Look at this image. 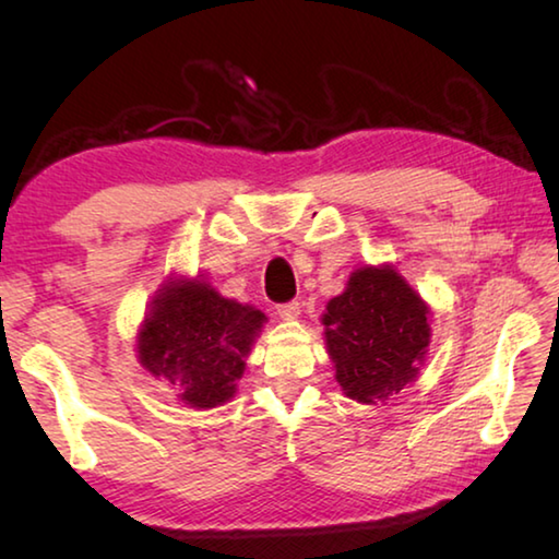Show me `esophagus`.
<instances>
[{"label":"esophagus","instance_id":"obj_1","mask_svg":"<svg viewBox=\"0 0 559 559\" xmlns=\"http://www.w3.org/2000/svg\"><path fill=\"white\" fill-rule=\"evenodd\" d=\"M276 313L286 320H296L300 316V302L298 300H288V302H281L276 306Z\"/></svg>","mask_w":559,"mask_h":559}]
</instances>
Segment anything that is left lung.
<instances>
[{
  "mask_svg": "<svg viewBox=\"0 0 559 559\" xmlns=\"http://www.w3.org/2000/svg\"><path fill=\"white\" fill-rule=\"evenodd\" d=\"M429 310L392 269H359L323 316L335 377L349 400L374 404L409 384L429 345Z\"/></svg>",
  "mask_w": 559,
  "mask_h": 559,
  "instance_id": "obj_1",
  "label": "left lung"
}]
</instances>
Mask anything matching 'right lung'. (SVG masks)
<instances>
[{"mask_svg":"<svg viewBox=\"0 0 559 559\" xmlns=\"http://www.w3.org/2000/svg\"><path fill=\"white\" fill-rule=\"evenodd\" d=\"M263 318L261 310L222 298L206 283H175L145 320L140 362L179 386L187 404L210 409L234 394Z\"/></svg>","mask_w":559,"mask_h":559,"instance_id":"right-lung-1","label":"right lung"}]
</instances>
